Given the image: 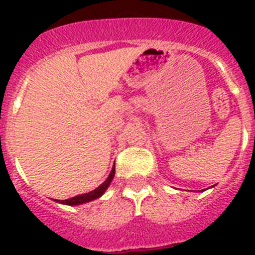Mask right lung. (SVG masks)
<instances>
[{
  "label": "right lung",
  "instance_id": "add662e5",
  "mask_svg": "<svg viewBox=\"0 0 255 255\" xmlns=\"http://www.w3.org/2000/svg\"><path fill=\"white\" fill-rule=\"evenodd\" d=\"M114 176H115V165H114V168H112L111 173H110V176L107 177V180H106L102 185L98 186L96 189H94L92 192H88V193L79 194V196H75V197L73 198H67V200H63V201H58V202L65 204V205H81V204H86V202L88 201L96 200V198H99L100 196L106 192V189H107L108 186H110V184H111Z\"/></svg>",
  "mask_w": 255,
  "mask_h": 255
}]
</instances>
